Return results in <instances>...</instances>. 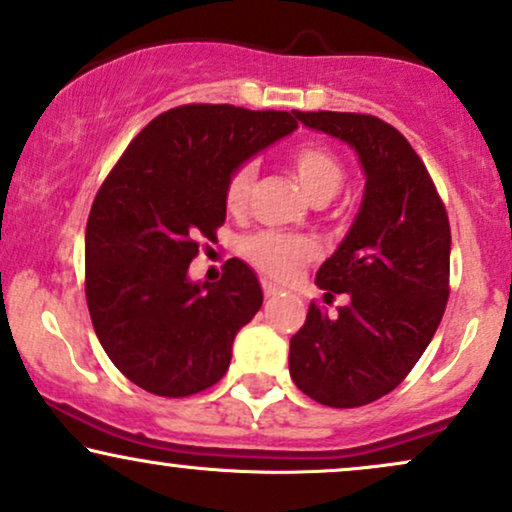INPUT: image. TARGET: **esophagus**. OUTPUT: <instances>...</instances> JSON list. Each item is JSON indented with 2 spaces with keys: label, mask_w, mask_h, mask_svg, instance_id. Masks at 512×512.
Wrapping results in <instances>:
<instances>
[{
  "label": "esophagus",
  "mask_w": 512,
  "mask_h": 512,
  "mask_svg": "<svg viewBox=\"0 0 512 512\" xmlns=\"http://www.w3.org/2000/svg\"><path fill=\"white\" fill-rule=\"evenodd\" d=\"M262 291H264V298H267V300H274L276 295L281 293V288H279V286H274V283L264 281V283H262Z\"/></svg>",
  "instance_id": "34e87169"
}]
</instances>
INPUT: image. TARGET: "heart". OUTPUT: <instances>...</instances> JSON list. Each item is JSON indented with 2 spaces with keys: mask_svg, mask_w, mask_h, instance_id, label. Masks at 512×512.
I'll list each match as a JSON object with an SVG mask.
<instances>
[{
  "mask_svg": "<svg viewBox=\"0 0 512 512\" xmlns=\"http://www.w3.org/2000/svg\"><path fill=\"white\" fill-rule=\"evenodd\" d=\"M295 178L310 200L326 202L338 193L346 178L341 159L324 145H300L288 157ZM255 183V164L243 162L231 171L226 181L224 200L231 212H240L248 205V197ZM245 257L264 274L274 279H291L303 269L305 262L315 257V243L303 236H288L279 231H260L243 243Z\"/></svg>",
  "mask_w": 512,
  "mask_h": 512,
  "instance_id": "obj_1",
  "label": "heart"
}]
</instances>
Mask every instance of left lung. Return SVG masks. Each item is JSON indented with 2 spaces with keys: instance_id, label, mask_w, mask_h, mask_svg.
Here are the masks:
<instances>
[{
  "instance_id": "8db88e82",
  "label": "left lung",
  "mask_w": 512,
  "mask_h": 512,
  "mask_svg": "<svg viewBox=\"0 0 512 512\" xmlns=\"http://www.w3.org/2000/svg\"><path fill=\"white\" fill-rule=\"evenodd\" d=\"M295 116L353 147L367 183L348 236L317 272L326 303L334 293L348 303L338 315L310 305L288 367L305 396L357 408L396 389L439 329L451 293V226L427 166L391 123L350 112Z\"/></svg>"
}]
</instances>
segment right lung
Here are the masks:
<instances>
[{
    "mask_svg": "<svg viewBox=\"0 0 512 512\" xmlns=\"http://www.w3.org/2000/svg\"><path fill=\"white\" fill-rule=\"evenodd\" d=\"M298 116L233 104H183L131 140L104 178L85 229V298L104 353L126 379L164 398L214 386L233 338L262 307L245 262L193 283L200 238L226 221L231 171L293 133Z\"/></svg>",
    "mask_w": 512,
    "mask_h": 512,
    "instance_id": "add662e5",
    "label": "right lung"
}]
</instances>
